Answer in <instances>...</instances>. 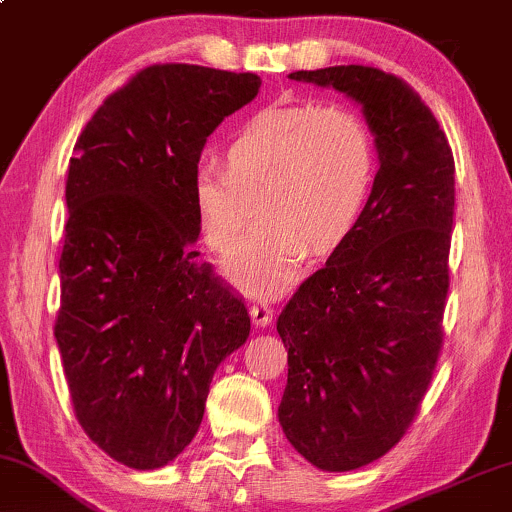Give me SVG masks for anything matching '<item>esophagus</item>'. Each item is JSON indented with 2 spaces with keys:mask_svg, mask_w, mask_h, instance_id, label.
I'll list each match as a JSON object with an SVG mask.
<instances>
[{
  "mask_svg": "<svg viewBox=\"0 0 512 512\" xmlns=\"http://www.w3.org/2000/svg\"><path fill=\"white\" fill-rule=\"evenodd\" d=\"M251 313V320H254L256 327H268L273 323V306L268 304H254L249 308Z\"/></svg>",
  "mask_w": 512,
  "mask_h": 512,
  "instance_id": "34e87169",
  "label": "esophagus"
}]
</instances>
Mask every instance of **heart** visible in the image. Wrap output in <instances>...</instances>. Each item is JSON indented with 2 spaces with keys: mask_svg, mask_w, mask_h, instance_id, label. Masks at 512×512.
I'll list each match as a JSON object with an SVG mask.
<instances>
[{
  "mask_svg": "<svg viewBox=\"0 0 512 512\" xmlns=\"http://www.w3.org/2000/svg\"><path fill=\"white\" fill-rule=\"evenodd\" d=\"M377 178V147L356 111L313 99L266 106L227 140L225 166L194 173V208L206 244L235 249L251 220L261 225L227 261L244 292L280 296L294 285L311 246L330 254L368 211Z\"/></svg>",
  "mask_w": 512,
  "mask_h": 512,
  "instance_id": "heart-1",
  "label": "heart"
}]
</instances>
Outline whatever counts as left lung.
<instances>
[{
    "instance_id": "left-lung-1",
    "label": "left lung",
    "mask_w": 512,
    "mask_h": 512,
    "mask_svg": "<svg viewBox=\"0 0 512 512\" xmlns=\"http://www.w3.org/2000/svg\"><path fill=\"white\" fill-rule=\"evenodd\" d=\"M289 78L356 99L380 151L361 225L277 318L285 437L315 468L346 472L399 444L437 368L456 163L430 106L399 75L332 66Z\"/></svg>"
}]
</instances>
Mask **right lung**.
I'll return each instance as SVG.
<instances>
[{"mask_svg": "<svg viewBox=\"0 0 512 512\" xmlns=\"http://www.w3.org/2000/svg\"><path fill=\"white\" fill-rule=\"evenodd\" d=\"M258 87L256 73L154 63L75 142L54 337L80 427L128 468L185 451L213 372L249 337L242 296L197 261L194 173Z\"/></svg>", "mask_w": 512, "mask_h": 512, "instance_id": "obj_1", "label": "right lung"}]
</instances>
